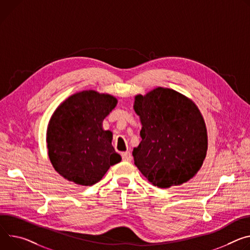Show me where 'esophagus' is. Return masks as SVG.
<instances>
[{"label":"esophagus","mask_w":250,"mask_h":250,"mask_svg":"<svg viewBox=\"0 0 250 250\" xmlns=\"http://www.w3.org/2000/svg\"><path fill=\"white\" fill-rule=\"evenodd\" d=\"M122 158L125 162H130L132 160V155L129 151H125V152L122 153Z\"/></svg>","instance_id":"esophagus-1"}]
</instances>
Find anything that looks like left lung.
Here are the masks:
<instances>
[{
  "label": "left lung",
  "instance_id": "1",
  "mask_svg": "<svg viewBox=\"0 0 250 250\" xmlns=\"http://www.w3.org/2000/svg\"><path fill=\"white\" fill-rule=\"evenodd\" d=\"M142 142L132 151L134 165L154 187L187 183L199 170L208 150L206 123L192 101L157 87L135 97Z\"/></svg>",
  "mask_w": 250,
  "mask_h": 250
}]
</instances>
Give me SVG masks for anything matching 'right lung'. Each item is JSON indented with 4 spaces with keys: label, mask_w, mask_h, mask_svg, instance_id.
Returning a JSON list of instances; mask_svg holds the SVG:
<instances>
[{
    "label": "right lung",
    "mask_w": 250,
    "mask_h": 250,
    "mask_svg": "<svg viewBox=\"0 0 250 250\" xmlns=\"http://www.w3.org/2000/svg\"><path fill=\"white\" fill-rule=\"evenodd\" d=\"M117 102L112 96L83 90L65 100L54 112L47 131L49 156L65 179L93 186L122 161L111 146V131L102 126Z\"/></svg>",
    "instance_id": "obj_1"
}]
</instances>
